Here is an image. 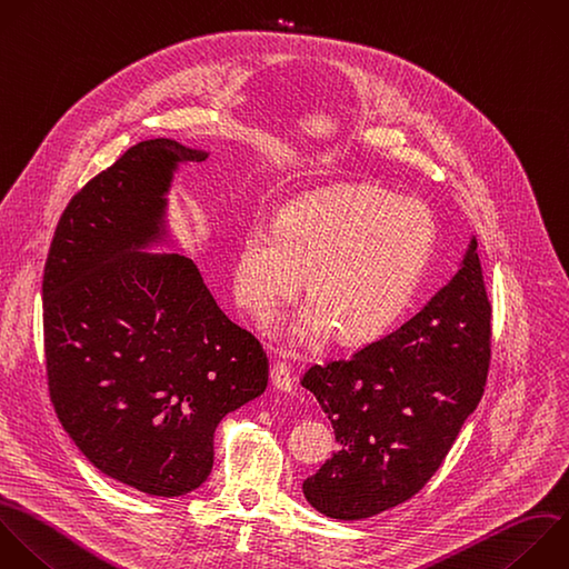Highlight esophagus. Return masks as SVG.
Segmentation results:
<instances>
[{"mask_svg":"<svg viewBox=\"0 0 569 569\" xmlns=\"http://www.w3.org/2000/svg\"><path fill=\"white\" fill-rule=\"evenodd\" d=\"M271 382L278 391H284V393H291L293 391V373H291V367L287 362H276L271 367Z\"/></svg>","mask_w":569,"mask_h":569,"instance_id":"1","label":"esophagus"}]
</instances>
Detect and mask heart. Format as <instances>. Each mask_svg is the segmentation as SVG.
<instances>
[{
    "instance_id": "obj_1",
    "label": "heart",
    "mask_w": 569,
    "mask_h": 569,
    "mask_svg": "<svg viewBox=\"0 0 569 569\" xmlns=\"http://www.w3.org/2000/svg\"><path fill=\"white\" fill-rule=\"evenodd\" d=\"M433 249L436 222L425 202L373 184H340L289 200L276 224H247L233 289L244 309L269 318L305 273L311 302L291 318V340L311 345L336 329L342 342H365L405 313Z\"/></svg>"
}]
</instances>
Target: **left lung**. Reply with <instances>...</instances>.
I'll return each instance as SVG.
<instances>
[{
    "label": "left lung",
    "instance_id": "1",
    "mask_svg": "<svg viewBox=\"0 0 569 569\" xmlns=\"http://www.w3.org/2000/svg\"><path fill=\"white\" fill-rule=\"evenodd\" d=\"M469 240L456 276L400 329L302 376L338 451L302 482L338 520L387 511L436 473L478 407L491 358V305Z\"/></svg>",
    "mask_w": 569,
    "mask_h": 569
}]
</instances>
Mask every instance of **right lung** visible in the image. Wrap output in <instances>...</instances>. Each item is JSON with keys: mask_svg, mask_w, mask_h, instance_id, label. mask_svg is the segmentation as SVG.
Instances as JSON below:
<instances>
[{"mask_svg": "<svg viewBox=\"0 0 569 569\" xmlns=\"http://www.w3.org/2000/svg\"><path fill=\"white\" fill-rule=\"evenodd\" d=\"M207 151L131 147L64 209L44 267V353L56 413L107 476L149 496L198 489L220 420L267 389L269 360L191 258L167 242L173 176Z\"/></svg>", "mask_w": 569, "mask_h": 569, "instance_id": "add662e5", "label": "right lung"}]
</instances>
